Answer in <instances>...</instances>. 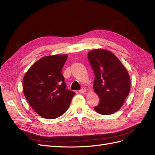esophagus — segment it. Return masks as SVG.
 Instances as JSON below:
<instances>
[{"mask_svg":"<svg viewBox=\"0 0 155 155\" xmlns=\"http://www.w3.org/2000/svg\"><path fill=\"white\" fill-rule=\"evenodd\" d=\"M86 89L85 88H82L80 90H79V92H80L81 94H84L86 92Z\"/></svg>","mask_w":155,"mask_h":155,"instance_id":"1","label":"esophagus"}]
</instances>
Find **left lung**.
I'll return each instance as SVG.
<instances>
[{"instance_id": "left-lung-1", "label": "left lung", "mask_w": 155, "mask_h": 155, "mask_svg": "<svg viewBox=\"0 0 155 155\" xmlns=\"http://www.w3.org/2000/svg\"><path fill=\"white\" fill-rule=\"evenodd\" d=\"M94 72L93 88L100 97L94 107L101 114H111L120 109L130 90V78L120 61L109 51L103 49L91 51L88 55Z\"/></svg>"}]
</instances>
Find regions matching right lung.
<instances>
[{"label":"right lung","instance_id":"right-lung-1","mask_svg":"<svg viewBox=\"0 0 155 155\" xmlns=\"http://www.w3.org/2000/svg\"><path fill=\"white\" fill-rule=\"evenodd\" d=\"M67 55L43 57L31 66L23 79L26 100L40 116L54 119L63 115L74 95L67 89L61 73Z\"/></svg>","mask_w":155,"mask_h":155}]
</instances>
